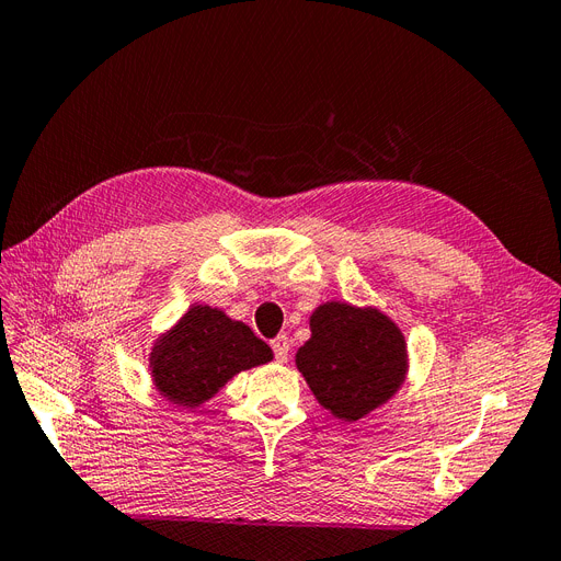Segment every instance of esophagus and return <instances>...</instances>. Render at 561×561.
Segmentation results:
<instances>
[{"label":"esophagus","mask_w":561,"mask_h":561,"mask_svg":"<svg viewBox=\"0 0 561 561\" xmlns=\"http://www.w3.org/2000/svg\"><path fill=\"white\" fill-rule=\"evenodd\" d=\"M271 351H274L278 363H285L287 355H290V339H287L285 334H278L274 342H271Z\"/></svg>","instance_id":"esophagus-1"}]
</instances>
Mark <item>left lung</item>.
Instances as JSON below:
<instances>
[{
	"label": "left lung",
	"instance_id": "left-lung-1",
	"mask_svg": "<svg viewBox=\"0 0 561 561\" xmlns=\"http://www.w3.org/2000/svg\"><path fill=\"white\" fill-rule=\"evenodd\" d=\"M297 367L325 410L358 421L398 390L404 339L383 313L330 301L311 316V339L297 351Z\"/></svg>",
	"mask_w": 561,
	"mask_h": 561
}]
</instances>
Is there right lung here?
I'll return each mask as SVG.
<instances>
[{"label": "right lung", "instance_id": "right-lung-1", "mask_svg": "<svg viewBox=\"0 0 561 561\" xmlns=\"http://www.w3.org/2000/svg\"><path fill=\"white\" fill-rule=\"evenodd\" d=\"M271 348L239 320L210 307H194L168 332L154 355V381L182 407L210 400L233 375L271 360Z\"/></svg>", "mask_w": 561, "mask_h": 561}]
</instances>
